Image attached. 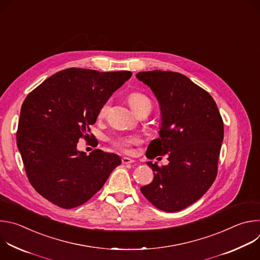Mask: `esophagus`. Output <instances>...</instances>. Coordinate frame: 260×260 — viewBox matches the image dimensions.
Returning a JSON list of instances; mask_svg holds the SVG:
<instances>
[{
  "label": "esophagus",
  "mask_w": 260,
  "mask_h": 260,
  "mask_svg": "<svg viewBox=\"0 0 260 260\" xmlns=\"http://www.w3.org/2000/svg\"><path fill=\"white\" fill-rule=\"evenodd\" d=\"M121 161H122V164H124V165H132V164L135 162V160L132 159V158H129V157H122V158H121Z\"/></svg>",
  "instance_id": "obj_1"
}]
</instances>
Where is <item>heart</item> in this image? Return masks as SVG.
<instances>
[{"mask_svg":"<svg viewBox=\"0 0 260 260\" xmlns=\"http://www.w3.org/2000/svg\"><path fill=\"white\" fill-rule=\"evenodd\" d=\"M128 103L131 105V107L133 108L134 111H137L143 104L146 103H150L149 100L147 99V96H145L144 94L140 93V92H133L128 95ZM108 102H106L99 111V115L100 116H104L106 111L108 109ZM113 145L115 148H117L118 150L124 152V153H128L132 151V147L134 145H137L140 143V139L136 136H124V137H118L115 138L112 141Z\"/></svg>","mask_w":260,"mask_h":260,"instance_id":"obj_1","label":"heart"}]
</instances>
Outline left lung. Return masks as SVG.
Masks as SVG:
<instances>
[{"label": "left lung", "mask_w": 260, "mask_h": 260, "mask_svg": "<svg viewBox=\"0 0 260 260\" xmlns=\"http://www.w3.org/2000/svg\"><path fill=\"white\" fill-rule=\"evenodd\" d=\"M137 78L151 88L161 112L159 138L146 156L168 154L170 161L147 162L154 177L141 192L157 209L177 212L200 200L215 181L223 121L210 93L180 73L140 72Z\"/></svg>", "instance_id": "8db88e82"}]
</instances>
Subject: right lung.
Here are the masks:
<instances>
[{
    "instance_id": "obj_1",
    "label": "right lung",
    "mask_w": 260,
    "mask_h": 260,
    "mask_svg": "<svg viewBox=\"0 0 260 260\" xmlns=\"http://www.w3.org/2000/svg\"><path fill=\"white\" fill-rule=\"evenodd\" d=\"M132 72L70 68L47 78L25 98L16 141L36 191L72 209L90 200L121 164L115 153L77 150L94 124L100 108L132 77Z\"/></svg>"
}]
</instances>
